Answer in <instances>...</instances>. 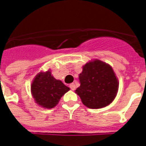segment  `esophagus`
Wrapping results in <instances>:
<instances>
[{"mask_svg": "<svg viewBox=\"0 0 146 146\" xmlns=\"http://www.w3.org/2000/svg\"><path fill=\"white\" fill-rule=\"evenodd\" d=\"M69 87H70L71 90H72V91H74V90H75V88H76L74 83H71V84L69 85Z\"/></svg>", "mask_w": 146, "mask_h": 146, "instance_id": "34e87169", "label": "esophagus"}]
</instances>
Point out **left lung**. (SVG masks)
Masks as SVG:
<instances>
[{"label": "left lung", "mask_w": 146, "mask_h": 146, "mask_svg": "<svg viewBox=\"0 0 146 146\" xmlns=\"http://www.w3.org/2000/svg\"><path fill=\"white\" fill-rule=\"evenodd\" d=\"M80 87L75 93L82 104L99 109L113 102L118 90V80L110 65L98 59L86 63L79 74Z\"/></svg>", "instance_id": "left-lung-1"}]
</instances>
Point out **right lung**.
I'll return each mask as SVG.
<instances>
[{"label":"right lung","instance_id":"add662e5","mask_svg":"<svg viewBox=\"0 0 146 146\" xmlns=\"http://www.w3.org/2000/svg\"><path fill=\"white\" fill-rule=\"evenodd\" d=\"M69 89L61 81L54 78L50 70L38 73L31 86L34 101L38 106L46 109L56 106Z\"/></svg>","mask_w":146,"mask_h":146}]
</instances>
